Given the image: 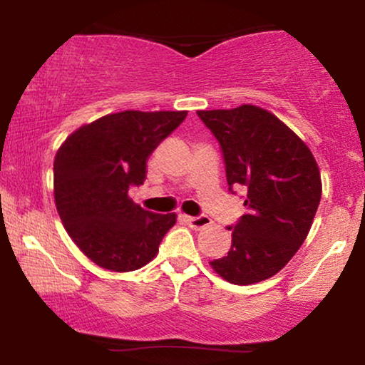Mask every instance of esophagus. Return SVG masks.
<instances>
[{
	"label": "esophagus",
	"mask_w": 365,
	"mask_h": 365,
	"mask_svg": "<svg viewBox=\"0 0 365 365\" xmlns=\"http://www.w3.org/2000/svg\"><path fill=\"white\" fill-rule=\"evenodd\" d=\"M184 219H186V222L192 229H202L211 224V219H209L207 216H186Z\"/></svg>",
	"instance_id": "esophagus-1"
}]
</instances>
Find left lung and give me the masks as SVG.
Here are the masks:
<instances>
[{
    "instance_id": "8db88e82",
    "label": "left lung",
    "mask_w": 365,
    "mask_h": 365,
    "mask_svg": "<svg viewBox=\"0 0 365 365\" xmlns=\"http://www.w3.org/2000/svg\"><path fill=\"white\" fill-rule=\"evenodd\" d=\"M197 116L221 146L229 191H247V214L227 226L231 249L211 266L227 282H261L306 241L322 194L317 163L302 139L262 108L242 104Z\"/></svg>"
}]
</instances>
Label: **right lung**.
Returning <instances> with one entry per match:
<instances>
[{
	"label": "right lung",
	"mask_w": 365,
	"mask_h": 365,
	"mask_svg": "<svg viewBox=\"0 0 365 365\" xmlns=\"http://www.w3.org/2000/svg\"><path fill=\"white\" fill-rule=\"evenodd\" d=\"M187 111H123L76 129L54 158V201L69 237L108 271L128 272L158 254L176 214L134 204L131 186L146 179L154 149Z\"/></svg>",
	"instance_id": "right-lung-1"
}]
</instances>
